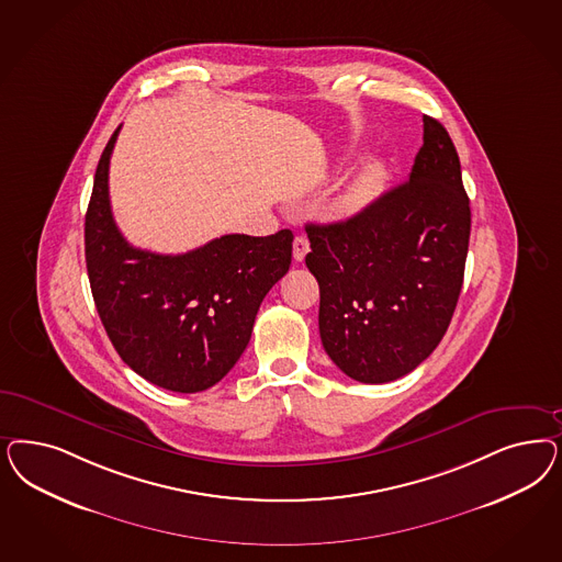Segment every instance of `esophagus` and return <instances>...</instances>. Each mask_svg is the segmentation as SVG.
I'll use <instances>...</instances> for the list:
<instances>
[{
    "label": "esophagus",
    "mask_w": 562,
    "mask_h": 562,
    "mask_svg": "<svg viewBox=\"0 0 562 562\" xmlns=\"http://www.w3.org/2000/svg\"><path fill=\"white\" fill-rule=\"evenodd\" d=\"M310 252V241L306 236H295L293 239V258L295 262H302L306 258V254Z\"/></svg>",
    "instance_id": "obj_1"
}]
</instances>
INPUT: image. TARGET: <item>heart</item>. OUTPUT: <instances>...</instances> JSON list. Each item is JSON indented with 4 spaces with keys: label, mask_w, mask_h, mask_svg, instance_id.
Returning <instances> with one entry per match:
<instances>
[{
    "label": "heart",
    "mask_w": 562,
    "mask_h": 562,
    "mask_svg": "<svg viewBox=\"0 0 562 562\" xmlns=\"http://www.w3.org/2000/svg\"><path fill=\"white\" fill-rule=\"evenodd\" d=\"M382 183L381 165L370 161L363 165L362 169L356 173L353 181L349 183L345 192L344 204L347 211H358L366 206L370 200L376 196Z\"/></svg>",
    "instance_id": "obj_1"
}]
</instances>
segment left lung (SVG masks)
<instances>
[{"label":"left lung","instance_id":"1","mask_svg":"<svg viewBox=\"0 0 562 562\" xmlns=\"http://www.w3.org/2000/svg\"><path fill=\"white\" fill-rule=\"evenodd\" d=\"M470 199L445 126L424 115L409 180L347 221L308 223L328 358L353 381H397L451 325L470 246Z\"/></svg>","mask_w":562,"mask_h":562}]
</instances>
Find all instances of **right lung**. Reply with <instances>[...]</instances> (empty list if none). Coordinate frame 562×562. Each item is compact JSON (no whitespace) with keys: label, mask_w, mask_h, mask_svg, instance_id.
Returning <instances> with one entry per match:
<instances>
[{"label":"right lung","mask_w":562,"mask_h":562,"mask_svg":"<svg viewBox=\"0 0 562 562\" xmlns=\"http://www.w3.org/2000/svg\"><path fill=\"white\" fill-rule=\"evenodd\" d=\"M117 134L97 165L85 218L94 306L136 374L173 393L206 391L236 366L265 295L290 271L293 234H229L178 256L130 246L109 204Z\"/></svg>","instance_id":"add662e5"}]
</instances>
